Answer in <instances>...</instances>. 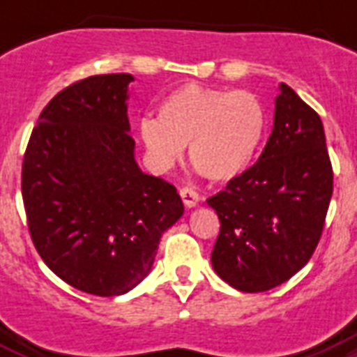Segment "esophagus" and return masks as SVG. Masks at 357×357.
I'll use <instances>...</instances> for the list:
<instances>
[{
    "mask_svg": "<svg viewBox=\"0 0 357 357\" xmlns=\"http://www.w3.org/2000/svg\"><path fill=\"white\" fill-rule=\"evenodd\" d=\"M179 196H181L185 207H189V209L198 206V202H200V195L195 189H190V187H181L179 189Z\"/></svg>",
    "mask_w": 357,
    "mask_h": 357,
    "instance_id": "esophagus-1",
    "label": "esophagus"
}]
</instances>
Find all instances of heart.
Returning <instances> with one entry per match:
<instances>
[{
  "mask_svg": "<svg viewBox=\"0 0 357 357\" xmlns=\"http://www.w3.org/2000/svg\"><path fill=\"white\" fill-rule=\"evenodd\" d=\"M265 109L248 91L183 85L142 119L139 135L157 165L170 167L189 144L192 167L213 181H229L252 165L265 135Z\"/></svg>",
  "mask_w": 357,
  "mask_h": 357,
  "instance_id": "obj_1",
  "label": "heart"
}]
</instances>
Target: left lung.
<instances>
[{"label":"left lung","mask_w":357,"mask_h":357,"mask_svg":"<svg viewBox=\"0 0 357 357\" xmlns=\"http://www.w3.org/2000/svg\"><path fill=\"white\" fill-rule=\"evenodd\" d=\"M274 105L257 162L207 200L220 218L213 268L243 293L278 287L310 261L333 190L321 116L285 83Z\"/></svg>","instance_id":"obj_1"}]
</instances>
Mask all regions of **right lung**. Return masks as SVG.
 Returning <instances> with one entry per match:
<instances>
[{
	"label": "right lung",
	"instance_id": "add662e5",
	"mask_svg": "<svg viewBox=\"0 0 357 357\" xmlns=\"http://www.w3.org/2000/svg\"><path fill=\"white\" fill-rule=\"evenodd\" d=\"M131 74L91 75L42 111L22 167L36 252L83 293L120 296L150 274L183 215L174 185L144 174L129 135Z\"/></svg>",
	"mask_w": 357,
	"mask_h": 357
}]
</instances>
